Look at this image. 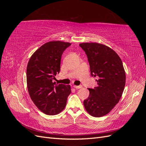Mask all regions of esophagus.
Returning a JSON list of instances; mask_svg holds the SVG:
<instances>
[{"mask_svg": "<svg viewBox=\"0 0 146 146\" xmlns=\"http://www.w3.org/2000/svg\"><path fill=\"white\" fill-rule=\"evenodd\" d=\"M82 87V85H79V86H75V85H74V88H76V89H80Z\"/></svg>", "mask_w": 146, "mask_h": 146, "instance_id": "esophagus-1", "label": "esophagus"}]
</instances>
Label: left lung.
I'll list each match as a JSON object with an SVG mask.
<instances>
[{
  "instance_id": "left-lung-1",
  "label": "left lung",
  "mask_w": 146,
  "mask_h": 146,
  "mask_svg": "<svg viewBox=\"0 0 146 146\" xmlns=\"http://www.w3.org/2000/svg\"><path fill=\"white\" fill-rule=\"evenodd\" d=\"M90 64L91 75L97 77L98 86L88 88L90 96L84 100L86 111L94 117L108 114L120 100L125 84V72L120 57L105 45L82 43Z\"/></svg>"
}]
</instances>
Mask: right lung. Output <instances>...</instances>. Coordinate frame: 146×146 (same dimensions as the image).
Wrapping results in <instances>:
<instances>
[{
    "mask_svg": "<svg viewBox=\"0 0 146 146\" xmlns=\"http://www.w3.org/2000/svg\"><path fill=\"white\" fill-rule=\"evenodd\" d=\"M71 44L50 41L39 47L30 57L27 68V84L31 99L42 112L55 115L63 111L71 92L69 85L54 82L60 71L63 52Z\"/></svg>",
    "mask_w": 146,
    "mask_h": 146,
    "instance_id": "right-lung-1",
    "label": "right lung"
}]
</instances>
